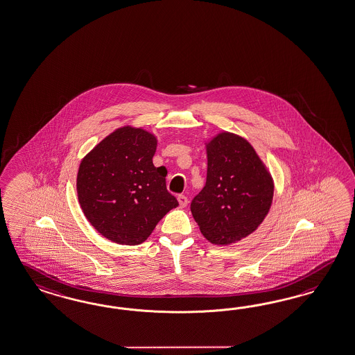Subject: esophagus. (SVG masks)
Returning <instances> with one entry per match:
<instances>
[{
    "label": "esophagus",
    "mask_w": 355,
    "mask_h": 355,
    "mask_svg": "<svg viewBox=\"0 0 355 355\" xmlns=\"http://www.w3.org/2000/svg\"><path fill=\"white\" fill-rule=\"evenodd\" d=\"M178 200H179V205H180V207H182V209H184V207L188 205V198H187L185 196H182V194L178 197Z\"/></svg>",
    "instance_id": "obj_1"
}]
</instances>
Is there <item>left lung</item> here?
Segmentation results:
<instances>
[{"label": "left lung", "instance_id": "8db88e82", "mask_svg": "<svg viewBox=\"0 0 355 355\" xmlns=\"http://www.w3.org/2000/svg\"><path fill=\"white\" fill-rule=\"evenodd\" d=\"M206 150V185L191 200V215L211 243L230 245L263 223L273 202V179L252 146L236 134L220 132Z\"/></svg>", "mask_w": 355, "mask_h": 355}]
</instances>
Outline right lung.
<instances>
[{
	"label": "right lung",
	"mask_w": 355,
	"mask_h": 355,
	"mask_svg": "<svg viewBox=\"0 0 355 355\" xmlns=\"http://www.w3.org/2000/svg\"><path fill=\"white\" fill-rule=\"evenodd\" d=\"M157 139L143 128H117L80 164L78 202L101 236L119 245L143 243L164 215L179 206L155 167Z\"/></svg>",
	"instance_id": "add662e5"
}]
</instances>
